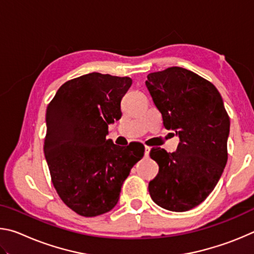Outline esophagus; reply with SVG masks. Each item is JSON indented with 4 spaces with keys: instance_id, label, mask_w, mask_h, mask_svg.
Wrapping results in <instances>:
<instances>
[{
    "instance_id": "esophagus-1",
    "label": "esophagus",
    "mask_w": 254,
    "mask_h": 254,
    "mask_svg": "<svg viewBox=\"0 0 254 254\" xmlns=\"http://www.w3.org/2000/svg\"><path fill=\"white\" fill-rule=\"evenodd\" d=\"M149 152H150V147H148V145H145L144 147V156L145 157H149Z\"/></svg>"
}]
</instances>
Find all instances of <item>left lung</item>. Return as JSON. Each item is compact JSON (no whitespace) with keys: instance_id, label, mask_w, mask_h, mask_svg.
Masks as SVG:
<instances>
[{"instance_id":"obj_1","label":"left lung","mask_w":254,"mask_h":254,"mask_svg":"<svg viewBox=\"0 0 254 254\" xmlns=\"http://www.w3.org/2000/svg\"><path fill=\"white\" fill-rule=\"evenodd\" d=\"M163 127L180 142L176 152L152 148L158 175L149 183L152 200L173 212H186L206 199L227 162L230 117L217 88L182 67L151 72L145 80Z\"/></svg>"}]
</instances>
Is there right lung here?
<instances>
[{"instance_id": "obj_1", "label": "right lung", "mask_w": 254, "mask_h": 254, "mask_svg": "<svg viewBox=\"0 0 254 254\" xmlns=\"http://www.w3.org/2000/svg\"><path fill=\"white\" fill-rule=\"evenodd\" d=\"M130 77L91 72L60 86L47 106L45 157L62 200L80 216L94 217L118 204L124 180L143 157L144 145L106 139L121 119Z\"/></svg>"}]
</instances>
